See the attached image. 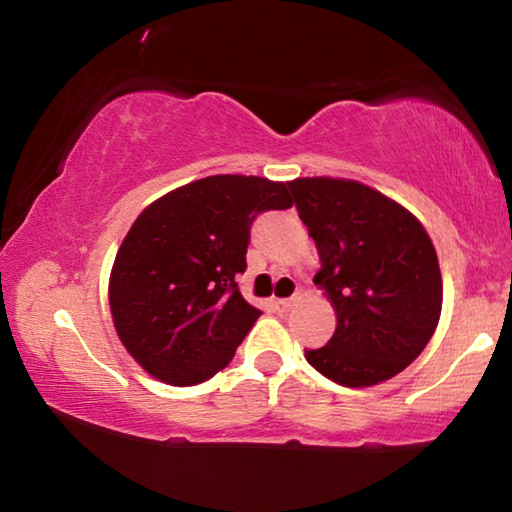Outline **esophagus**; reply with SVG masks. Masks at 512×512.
Returning a JSON list of instances; mask_svg holds the SVG:
<instances>
[{
  "instance_id": "1",
  "label": "esophagus",
  "mask_w": 512,
  "mask_h": 512,
  "mask_svg": "<svg viewBox=\"0 0 512 512\" xmlns=\"http://www.w3.org/2000/svg\"><path fill=\"white\" fill-rule=\"evenodd\" d=\"M298 300H300V296L296 293V296H291V298H280L277 300V305H280L282 309H291V307H296Z\"/></svg>"
}]
</instances>
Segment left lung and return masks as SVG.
<instances>
[{"instance_id": "obj_1", "label": "left lung", "mask_w": 512, "mask_h": 512, "mask_svg": "<svg viewBox=\"0 0 512 512\" xmlns=\"http://www.w3.org/2000/svg\"><path fill=\"white\" fill-rule=\"evenodd\" d=\"M316 241L314 284L336 311L327 345L305 350L320 375L341 386H375L420 357L443 309V277L427 230L377 189L343 178L289 183Z\"/></svg>"}]
</instances>
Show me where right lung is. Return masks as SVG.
Masks as SVG:
<instances>
[{"mask_svg":"<svg viewBox=\"0 0 512 512\" xmlns=\"http://www.w3.org/2000/svg\"><path fill=\"white\" fill-rule=\"evenodd\" d=\"M287 207L284 183L221 173L137 216L112 264L108 300L119 341L149 375L194 386L228 366L262 316L237 287L250 225Z\"/></svg>","mask_w":512,"mask_h":512,"instance_id":"add662e5","label":"right lung"}]
</instances>
